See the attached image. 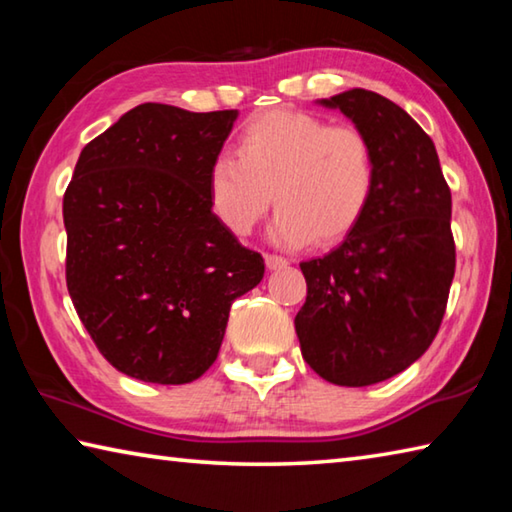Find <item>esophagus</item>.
<instances>
[{
  "instance_id": "esophagus-1",
  "label": "esophagus",
  "mask_w": 512,
  "mask_h": 512,
  "mask_svg": "<svg viewBox=\"0 0 512 512\" xmlns=\"http://www.w3.org/2000/svg\"><path fill=\"white\" fill-rule=\"evenodd\" d=\"M266 266L268 271H280V268L289 266V262L282 255H266Z\"/></svg>"
}]
</instances>
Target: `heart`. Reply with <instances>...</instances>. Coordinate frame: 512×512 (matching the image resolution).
<instances>
[{
    "label": "heart",
    "mask_w": 512,
    "mask_h": 512,
    "mask_svg": "<svg viewBox=\"0 0 512 512\" xmlns=\"http://www.w3.org/2000/svg\"><path fill=\"white\" fill-rule=\"evenodd\" d=\"M377 187V155L354 126L309 112L271 110L250 119L237 155L219 153L207 171L212 212L248 237L280 210L273 237L284 246H332L357 228Z\"/></svg>",
    "instance_id": "heart-1"
}]
</instances>
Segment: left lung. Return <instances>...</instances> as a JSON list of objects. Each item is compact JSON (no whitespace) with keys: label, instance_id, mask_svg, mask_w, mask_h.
I'll return each mask as SVG.
<instances>
[{"label":"left lung","instance_id":"left-lung-1","mask_svg":"<svg viewBox=\"0 0 512 512\" xmlns=\"http://www.w3.org/2000/svg\"><path fill=\"white\" fill-rule=\"evenodd\" d=\"M372 142L377 187L339 248L302 262V357L336 386H370L418 361L443 323L454 280L452 192L436 146L391 99L354 88L320 99Z\"/></svg>","mask_w":512,"mask_h":512}]
</instances>
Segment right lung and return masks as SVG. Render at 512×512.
<instances>
[{
    "label": "right lung",
    "mask_w": 512,
    "mask_h": 512,
    "mask_svg": "<svg viewBox=\"0 0 512 512\" xmlns=\"http://www.w3.org/2000/svg\"><path fill=\"white\" fill-rule=\"evenodd\" d=\"M239 112L142 103L85 146L63 198L67 291L99 352L151 384H189L219 354L264 259L216 219L207 171Z\"/></svg>",
    "instance_id": "right-lung-1"
}]
</instances>
